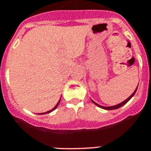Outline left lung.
<instances>
[{"mask_svg": "<svg viewBox=\"0 0 151 151\" xmlns=\"http://www.w3.org/2000/svg\"><path fill=\"white\" fill-rule=\"evenodd\" d=\"M137 88H138V86H137ZM137 88H136V90H135V91H134L133 93H132V94L131 96H129V98H128V99H126V100L123 101V102H122V103H119V104H117V105L113 106H100V105H99V104H97L96 103H95L94 101H92V103H95V104H96V105L98 106H99V107H100V108H103V109H105V110H115V109H117V108L121 107V106H123V105H124V104H125V103H126L127 102H128V101L130 100V99H131L132 97L134 95H135V93H136V90H137Z\"/></svg>", "mask_w": 151, "mask_h": 151, "instance_id": "left-lung-1", "label": "left lung"}]
</instances>
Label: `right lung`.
Segmentation results:
<instances>
[{"label":"right lung","instance_id":"obj_1","mask_svg":"<svg viewBox=\"0 0 151 151\" xmlns=\"http://www.w3.org/2000/svg\"><path fill=\"white\" fill-rule=\"evenodd\" d=\"M59 102H60V99H59V102H58V103H57L56 105H55V107L53 108V109H52V110H49V111H47V112L41 113V114H48V113H50V112H52V111H53V110H54L55 109V108L57 107V106H58V105H59Z\"/></svg>","mask_w":151,"mask_h":151}]
</instances>
